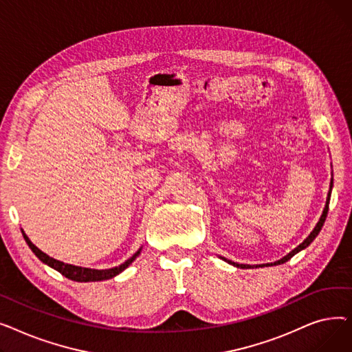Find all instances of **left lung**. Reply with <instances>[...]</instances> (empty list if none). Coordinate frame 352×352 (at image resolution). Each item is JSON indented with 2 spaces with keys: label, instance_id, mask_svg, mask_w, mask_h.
Here are the masks:
<instances>
[{
  "label": "left lung",
  "instance_id": "8db88e82",
  "mask_svg": "<svg viewBox=\"0 0 352 352\" xmlns=\"http://www.w3.org/2000/svg\"><path fill=\"white\" fill-rule=\"evenodd\" d=\"M332 179H331V182H329V191H328V195H327V202H325V207H324V211H322V214H321V217H320V221L317 223V226L314 227V230L311 231V234L304 239V241L297 247V248H294L291 252H288L285 256H283L281 260H278V261H275V263H271V264H260V265H248V264H238V263H234V261H230V260H227V258H224V256H219V258H223L224 261H227L228 264H231V265H234V267H236V268H251V267H255V268H260V267H271V265H280V264H284V263H287L288 260H291V258L295 255V254H298L300 251H302V250H305L314 239H316V236L320 234V231H321V228H322V226H324V223H325V218H327V214H328V206H329V198H331V190H332Z\"/></svg>",
  "mask_w": 352,
  "mask_h": 352
}]
</instances>
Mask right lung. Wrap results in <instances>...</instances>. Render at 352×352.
<instances>
[{
  "label": "right lung",
  "mask_w": 352,
  "mask_h": 352,
  "mask_svg": "<svg viewBox=\"0 0 352 352\" xmlns=\"http://www.w3.org/2000/svg\"><path fill=\"white\" fill-rule=\"evenodd\" d=\"M23 236L25 239V243L28 244V247L31 248V251L38 256V260L43 261L44 264H47L48 267L54 268L55 271H58L60 274H63L64 276H67L68 280L72 281H77V283H89V281H104V280H109V278H114L116 275L121 274L129 264H131L135 258L140 255L141 248L131 256L128 258V260L114 268H108V270H94V268H84V267H77V265H71V264H65L63 261L55 260V258L47 255L45 252H43L40 248H36L32 243L31 239L27 236V234L24 232V230H21Z\"/></svg>",
  "instance_id": "right-lung-1"
}]
</instances>
